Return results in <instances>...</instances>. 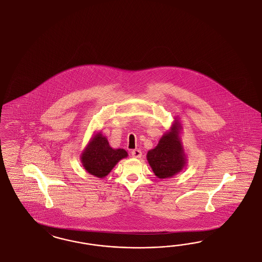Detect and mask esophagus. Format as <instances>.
<instances>
[{"label":"esophagus","instance_id":"1","mask_svg":"<svg viewBox=\"0 0 262 262\" xmlns=\"http://www.w3.org/2000/svg\"><path fill=\"white\" fill-rule=\"evenodd\" d=\"M132 156H133L134 158L139 159V158H141V156H142V151H141V150L135 149V150H133V151H132Z\"/></svg>","mask_w":262,"mask_h":262}]
</instances>
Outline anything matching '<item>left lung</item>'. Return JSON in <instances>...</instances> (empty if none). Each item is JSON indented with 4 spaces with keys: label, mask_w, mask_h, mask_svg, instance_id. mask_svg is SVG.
<instances>
[{
    "label": "left lung",
    "mask_w": 262,
    "mask_h": 262,
    "mask_svg": "<svg viewBox=\"0 0 262 262\" xmlns=\"http://www.w3.org/2000/svg\"><path fill=\"white\" fill-rule=\"evenodd\" d=\"M178 125L176 123L172 130L162 136L159 145L147 154L151 169L159 179L173 177L185 164V155L178 135Z\"/></svg>",
    "instance_id": "left-lung-1"
}]
</instances>
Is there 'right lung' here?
<instances>
[{"label":"right lung","mask_w":262,"mask_h":262,"mask_svg":"<svg viewBox=\"0 0 262 262\" xmlns=\"http://www.w3.org/2000/svg\"><path fill=\"white\" fill-rule=\"evenodd\" d=\"M127 156V152L124 149H112L107 139L98 134L83 151L81 162L88 173L97 178H103L111 172L120 159Z\"/></svg>","instance_id":"1"}]
</instances>
